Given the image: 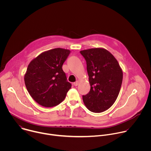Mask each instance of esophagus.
<instances>
[{"label": "esophagus", "mask_w": 151, "mask_h": 151, "mask_svg": "<svg viewBox=\"0 0 151 151\" xmlns=\"http://www.w3.org/2000/svg\"><path fill=\"white\" fill-rule=\"evenodd\" d=\"M78 84H79V81H76V82H75L73 83V85H74L75 86H77Z\"/></svg>", "instance_id": "esophagus-1"}]
</instances>
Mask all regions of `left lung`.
Listing matches in <instances>:
<instances>
[{
    "instance_id": "left-lung-1",
    "label": "left lung",
    "mask_w": 151,
    "mask_h": 151,
    "mask_svg": "<svg viewBox=\"0 0 151 151\" xmlns=\"http://www.w3.org/2000/svg\"><path fill=\"white\" fill-rule=\"evenodd\" d=\"M87 62L90 91L82 96L91 112H104L114 104L120 91L123 72L114 56L107 50L96 48L80 51Z\"/></svg>"
}]
</instances>
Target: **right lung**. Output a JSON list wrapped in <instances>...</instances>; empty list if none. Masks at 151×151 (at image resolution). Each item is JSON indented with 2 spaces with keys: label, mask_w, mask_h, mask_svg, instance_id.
I'll return each instance as SVG.
<instances>
[{
  "label": "right lung",
  "mask_w": 151,
  "mask_h": 151,
  "mask_svg": "<svg viewBox=\"0 0 151 151\" xmlns=\"http://www.w3.org/2000/svg\"><path fill=\"white\" fill-rule=\"evenodd\" d=\"M70 51L61 48L39 54L29 63L24 82L31 97L40 105L55 106L65 99L72 85L62 66Z\"/></svg>",
  "instance_id": "1"
}]
</instances>
